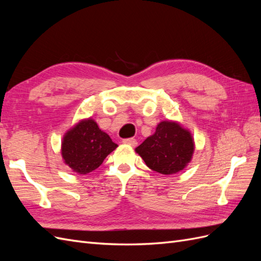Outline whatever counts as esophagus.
Here are the masks:
<instances>
[{
	"label": "esophagus",
	"mask_w": 261,
	"mask_h": 261,
	"mask_svg": "<svg viewBox=\"0 0 261 261\" xmlns=\"http://www.w3.org/2000/svg\"><path fill=\"white\" fill-rule=\"evenodd\" d=\"M123 144L135 147V146H137V140L135 138H126L123 140Z\"/></svg>",
	"instance_id": "obj_1"
}]
</instances>
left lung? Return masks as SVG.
<instances>
[{
	"instance_id": "obj_1",
	"label": "left lung",
	"mask_w": 261,
	"mask_h": 261,
	"mask_svg": "<svg viewBox=\"0 0 261 261\" xmlns=\"http://www.w3.org/2000/svg\"><path fill=\"white\" fill-rule=\"evenodd\" d=\"M147 167L164 175L175 174L192 160L194 140L187 129L176 122L163 121L155 133L136 148Z\"/></svg>"
}]
</instances>
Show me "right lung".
<instances>
[{
    "label": "right lung",
    "instance_id": "add662e5",
    "mask_svg": "<svg viewBox=\"0 0 261 261\" xmlns=\"http://www.w3.org/2000/svg\"><path fill=\"white\" fill-rule=\"evenodd\" d=\"M116 147L108 134L88 118L81 121L65 134L62 143V156L74 172L87 174L99 168Z\"/></svg>",
    "mask_w": 261,
    "mask_h": 261
}]
</instances>
